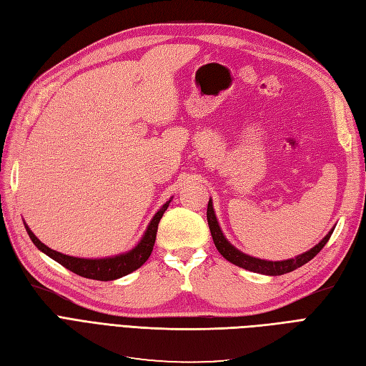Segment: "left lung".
Segmentation results:
<instances>
[{
    "label": "left lung",
    "mask_w": 366,
    "mask_h": 366,
    "mask_svg": "<svg viewBox=\"0 0 366 366\" xmlns=\"http://www.w3.org/2000/svg\"><path fill=\"white\" fill-rule=\"evenodd\" d=\"M207 224L210 229V234H212V239L215 242V247L218 249V252L223 254V257L230 261L232 264L238 265V267H242L246 270L254 272V273H262V274H270V276H280L284 273H289L296 270L297 267H301L305 262H308L310 259H313L316 254L324 249V246L328 242L331 234H333L335 229H331L328 234L325 235V238L316 244L313 249H310L308 252L297 254V257L292 258V259H285V261H265V259H259V258H253L250 254H246L239 252L237 247H234L230 242L226 239V237L221 232L218 221L214 212V204L212 200H209L207 203Z\"/></svg>",
    "instance_id": "left-lung-1"
}]
</instances>
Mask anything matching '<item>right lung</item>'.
I'll list each match as a JSON object with an SVG mask.
<instances>
[{"mask_svg": "<svg viewBox=\"0 0 366 366\" xmlns=\"http://www.w3.org/2000/svg\"><path fill=\"white\" fill-rule=\"evenodd\" d=\"M169 203H171V200L166 202L159 212L152 217L151 223L145 232V235L142 237L139 244L134 249H131L127 253L116 254V257H109V258L86 259V258L69 257V254H64L61 252H56V250L47 247L44 242H41L35 237V234H33L26 223H24V226H26V230H27L30 239L33 241V244H35L41 252L46 253L47 257H50L51 259L64 265L65 269H69L70 272L79 274V276H84V278H88V280L113 281V280H119V278H122V276L137 270L151 257V252L154 249V242H156L160 218L163 217L164 210L168 209Z\"/></svg>", "mask_w": 366, "mask_h": 366, "instance_id": "right-lung-1", "label": "right lung"}]
</instances>
